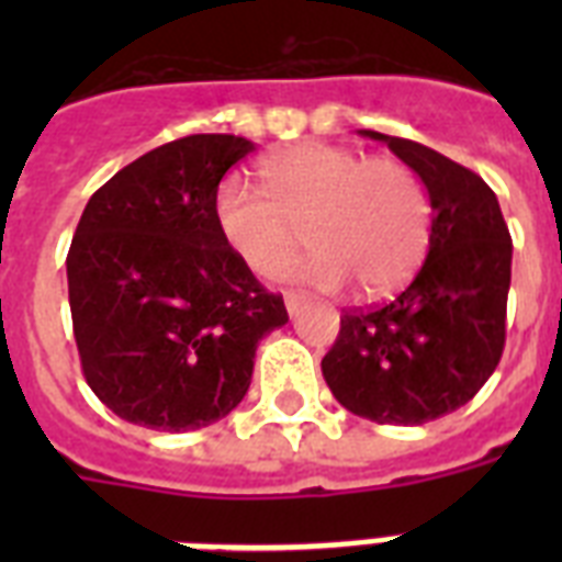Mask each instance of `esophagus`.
<instances>
[{"mask_svg": "<svg viewBox=\"0 0 562 562\" xmlns=\"http://www.w3.org/2000/svg\"><path fill=\"white\" fill-rule=\"evenodd\" d=\"M306 306V297L297 294V291H285V308H289V315H300V308Z\"/></svg>", "mask_w": 562, "mask_h": 562, "instance_id": "esophagus-1", "label": "esophagus"}]
</instances>
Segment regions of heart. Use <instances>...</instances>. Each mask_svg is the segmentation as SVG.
Returning <instances> with one entry per match:
<instances>
[{"label":"heart","mask_w":562,"mask_h":562,"mask_svg":"<svg viewBox=\"0 0 562 562\" xmlns=\"http://www.w3.org/2000/svg\"><path fill=\"white\" fill-rule=\"evenodd\" d=\"M262 191L221 180L212 215L224 245L259 277H280L308 245L300 280L324 291L359 282L382 297L411 280L428 247L431 206L417 175L396 160L326 143H297L259 166Z\"/></svg>","instance_id":"b5f03b06"}]
</instances>
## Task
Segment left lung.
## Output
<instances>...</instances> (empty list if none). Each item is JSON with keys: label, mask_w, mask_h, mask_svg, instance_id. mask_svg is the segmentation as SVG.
<instances>
[{"label": "left lung", "mask_w": 562, "mask_h": 562, "mask_svg": "<svg viewBox=\"0 0 562 562\" xmlns=\"http://www.w3.org/2000/svg\"><path fill=\"white\" fill-rule=\"evenodd\" d=\"M361 136L387 145L423 180L428 254L391 303L344 312L321 370L356 417L423 426L467 405L502 359L514 241L496 194L475 171L411 139Z\"/></svg>", "instance_id": "obj_1"}]
</instances>
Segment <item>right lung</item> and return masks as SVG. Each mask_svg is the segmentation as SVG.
I'll list each match as a JSON object with an SVG mask.
<instances>
[{
	"label": "right lung",
	"mask_w": 562,
	"mask_h": 562,
	"mask_svg": "<svg viewBox=\"0 0 562 562\" xmlns=\"http://www.w3.org/2000/svg\"><path fill=\"white\" fill-rule=\"evenodd\" d=\"M256 145L233 134L166 143L92 194L66 256L75 344L116 417L194 431L245 400L256 347L289 324L221 238L212 201Z\"/></svg>",
	"instance_id": "add662e5"
}]
</instances>
